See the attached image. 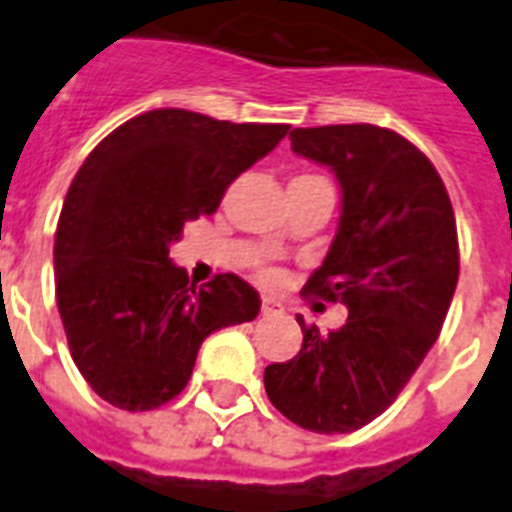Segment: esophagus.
<instances>
[{"label":"esophagus","instance_id":"34e87169","mask_svg":"<svg viewBox=\"0 0 512 512\" xmlns=\"http://www.w3.org/2000/svg\"><path fill=\"white\" fill-rule=\"evenodd\" d=\"M260 311H263V316H279L281 305L276 303V300H271V297H263V305H260Z\"/></svg>","mask_w":512,"mask_h":512}]
</instances>
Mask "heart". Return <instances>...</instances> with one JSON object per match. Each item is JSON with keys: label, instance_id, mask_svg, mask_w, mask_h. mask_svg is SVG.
<instances>
[{"label": "heart", "instance_id": "obj_1", "mask_svg": "<svg viewBox=\"0 0 512 512\" xmlns=\"http://www.w3.org/2000/svg\"><path fill=\"white\" fill-rule=\"evenodd\" d=\"M303 177H313V175H303ZM263 276H265V279H268V276H271V273H268V271H263Z\"/></svg>", "mask_w": 512, "mask_h": 512}]
</instances>
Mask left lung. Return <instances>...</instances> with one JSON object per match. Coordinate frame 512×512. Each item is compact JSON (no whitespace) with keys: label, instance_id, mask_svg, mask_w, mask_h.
I'll use <instances>...</instances> for the list:
<instances>
[{"label":"left lung","instance_id":"8db88e82","mask_svg":"<svg viewBox=\"0 0 512 512\" xmlns=\"http://www.w3.org/2000/svg\"><path fill=\"white\" fill-rule=\"evenodd\" d=\"M292 151L327 164L342 188L337 236L303 295L348 308L303 348L265 366V393L313 433H350L382 414L444 327L460 276L457 223L444 180L420 148L374 124L297 127Z\"/></svg>","mask_w":512,"mask_h":512}]
</instances>
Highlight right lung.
Masks as SVG:
<instances>
[{
  "instance_id": "obj_1",
  "label": "right lung",
  "mask_w": 512,
  "mask_h": 512,
  "mask_svg": "<svg viewBox=\"0 0 512 512\" xmlns=\"http://www.w3.org/2000/svg\"><path fill=\"white\" fill-rule=\"evenodd\" d=\"M287 130L156 108L84 159L55 231V297L76 369L103 401L127 412L167 404L191 380L204 337L260 313L236 273L188 284L170 244Z\"/></svg>"
}]
</instances>
